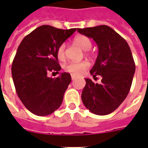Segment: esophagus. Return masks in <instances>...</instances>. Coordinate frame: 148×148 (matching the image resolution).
Here are the masks:
<instances>
[{
	"mask_svg": "<svg viewBox=\"0 0 148 148\" xmlns=\"http://www.w3.org/2000/svg\"><path fill=\"white\" fill-rule=\"evenodd\" d=\"M75 78H76V77H75V76H74V75H71V79L73 80V81H74V80H75Z\"/></svg>",
	"mask_w": 148,
	"mask_h": 148,
	"instance_id": "obj_1",
	"label": "esophagus"
}]
</instances>
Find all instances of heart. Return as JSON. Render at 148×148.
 Here are the masks:
<instances>
[{"label":"heart","instance_id":"1","mask_svg":"<svg viewBox=\"0 0 148 148\" xmlns=\"http://www.w3.org/2000/svg\"><path fill=\"white\" fill-rule=\"evenodd\" d=\"M74 42L84 51H89L92 46L91 40L84 35L76 36L74 39ZM57 56H58V59H60V60H63L64 58L65 44H61L58 47ZM88 67H89V64L86 61H82V62L79 63L71 62L65 65L64 69L66 71L69 72L74 76H79L83 74L84 71L88 69Z\"/></svg>","mask_w":148,"mask_h":148}]
</instances>
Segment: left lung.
<instances>
[{"instance_id":"1","label":"left lung","mask_w":148,"mask_h":148,"mask_svg":"<svg viewBox=\"0 0 148 148\" xmlns=\"http://www.w3.org/2000/svg\"><path fill=\"white\" fill-rule=\"evenodd\" d=\"M77 30L97 44L98 54L90 73L101 77L100 84L85 78L82 101L95 114H109L121 104L131 89L135 72L131 51L126 40L107 25Z\"/></svg>"}]
</instances>
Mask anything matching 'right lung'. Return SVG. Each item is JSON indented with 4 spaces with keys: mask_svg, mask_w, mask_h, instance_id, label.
Here are the masks:
<instances>
[{
    "mask_svg": "<svg viewBox=\"0 0 148 148\" xmlns=\"http://www.w3.org/2000/svg\"><path fill=\"white\" fill-rule=\"evenodd\" d=\"M75 31L42 25L27 35L17 48L11 67L13 81L20 100L34 114L49 115L62 103L71 74L64 72L52 78L47 74L60 71L57 50Z\"/></svg>",
    "mask_w": 148,
    "mask_h": 148,
    "instance_id": "1",
    "label": "right lung"
}]
</instances>
